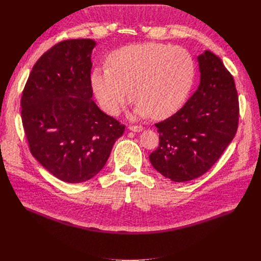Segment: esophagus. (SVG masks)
<instances>
[{
	"label": "esophagus",
	"instance_id": "esophagus-1",
	"mask_svg": "<svg viewBox=\"0 0 261 261\" xmlns=\"http://www.w3.org/2000/svg\"><path fill=\"white\" fill-rule=\"evenodd\" d=\"M128 128H129V130H132V132H136V133H139V132H141V130H144V127H143V126H134V125H130Z\"/></svg>",
	"mask_w": 261,
	"mask_h": 261
}]
</instances>
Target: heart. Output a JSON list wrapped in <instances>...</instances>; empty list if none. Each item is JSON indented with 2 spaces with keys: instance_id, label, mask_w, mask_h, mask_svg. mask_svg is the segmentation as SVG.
I'll return each mask as SVG.
<instances>
[{
  "instance_id": "1",
  "label": "heart",
  "mask_w": 261,
  "mask_h": 261,
  "mask_svg": "<svg viewBox=\"0 0 261 261\" xmlns=\"http://www.w3.org/2000/svg\"><path fill=\"white\" fill-rule=\"evenodd\" d=\"M109 67H98L91 86L99 105L117 115L132 94L136 116L164 118L183 106L192 88L195 64L192 55L179 46L148 42L114 52Z\"/></svg>"
}]
</instances>
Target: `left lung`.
<instances>
[{
  "instance_id": "obj_1",
  "label": "left lung",
  "mask_w": 261,
  "mask_h": 261,
  "mask_svg": "<svg viewBox=\"0 0 261 261\" xmlns=\"http://www.w3.org/2000/svg\"><path fill=\"white\" fill-rule=\"evenodd\" d=\"M200 84L184 107L160 123L159 147L149 159L173 181L204 174L222 155L239 126L238 91L223 62L210 51L198 58Z\"/></svg>"
}]
</instances>
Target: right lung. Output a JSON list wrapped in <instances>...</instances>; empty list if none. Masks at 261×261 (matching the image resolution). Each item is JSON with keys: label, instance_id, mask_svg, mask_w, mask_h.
I'll return each instance as SVG.
<instances>
[{"label": "right lung", "instance_id": "add662e5", "mask_svg": "<svg viewBox=\"0 0 261 261\" xmlns=\"http://www.w3.org/2000/svg\"><path fill=\"white\" fill-rule=\"evenodd\" d=\"M91 39L61 41L41 55L22 91L30 152L51 174L83 183L105 167L125 126L91 100Z\"/></svg>", "mask_w": 261, "mask_h": 261}]
</instances>
